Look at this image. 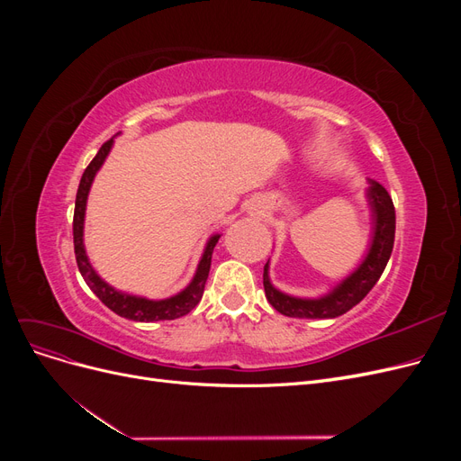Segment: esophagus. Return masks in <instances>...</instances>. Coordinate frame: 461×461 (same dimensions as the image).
Here are the masks:
<instances>
[{"mask_svg": "<svg viewBox=\"0 0 461 461\" xmlns=\"http://www.w3.org/2000/svg\"><path fill=\"white\" fill-rule=\"evenodd\" d=\"M248 209H249V213H252V215H259L261 213V205L259 203H252Z\"/></svg>", "mask_w": 461, "mask_h": 461, "instance_id": "1", "label": "esophagus"}]
</instances>
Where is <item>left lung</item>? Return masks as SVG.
Segmentation results:
<instances>
[{"label": "left lung", "instance_id": "1", "mask_svg": "<svg viewBox=\"0 0 461 461\" xmlns=\"http://www.w3.org/2000/svg\"><path fill=\"white\" fill-rule=\"evenodd\" d=\"M366 198L371 209V236L364 258L357 267L346 275L325 294L317 298L292 296L278 290L269 276V261L263 267V288L273 308L286 317L298 319H334L350 312L356 303L364 300L369 290L379 281L386 263L393 254L396 213L393 198L388 196L383 185L367 178Z\"/></svg>", "mask_w": 461, "mask_h": 461}]
</instances>
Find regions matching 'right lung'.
Listing matches in <instances>:
<instances>
[{
	"label": "right lung",
	"mask_w": 461,
	"mask_h": 461,
	"mask_svg": "<svg viewBox=\"0 0 461 461\" xmlns=\"http://www.w3.org/2000/svg\"><path fill=\"white\" fill-rule=\"evenodd\" d=\"M117 136V134H115ZM115 136L107 140L100 151L95 153V158L90 161V165L86 167L85 175L80 178L78 185V192H77V202H75V217H73V239H75V256H77V263H78V271L85 278L86 285L90 286V290L94 294L100 298L111 312H115L117 315L131 319V321H142V323H151V321H167V319H178L186 315L188 312H192L196 308L198 302L202 300L203 288H205V281L209 275V267H212V254L213 248L219 242L221 234L215 232L207 239L203 254L198 261L196 273H194L192 281L180 290L176 294L163 298V300H149L146 296H136V294H129V292L117 290L115 286H111L109 283H105L104 278L95 273V269L92 267V263L88 259L86 254V246H85V217H86V202H88V194L92 188L94 178L97 175V171L102 169V165L105 163L111 148H113Z\"/></svg>",
	"instance_id": "right-lung-1"
}]
</instances>
